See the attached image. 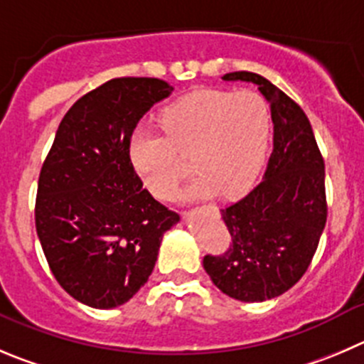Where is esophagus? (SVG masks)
<instances>
[{"mask_svg":"<svg viewBox=\"0 0 364 364\" xmlns=\"http://www.w3.org/2000/svg\"><path fill=\"white\" fill-rule=\"evenodd\" d=\"M213 209H214V207H213ZM214 210H216V209H214Z\"/></svg>","mask_w":364,"mask_h":364,"instance_id":"34e87169","label":"esophagus"}]
</instances>
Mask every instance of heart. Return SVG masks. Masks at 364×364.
Listing matches in <instances>:
<instances>
[{
    "mask_svg": "<svg viewBox=\"0 0 364 364\" xmlns=\"http://www.w3.org/2000/svg\"><path fill=\"white\" fill-rule=\"evenodd\" d=\"M161 124L164 132L136 128L128 144L134 169L157 198L175 195L188 157L196 178L186 198H236L257 178L269 137V110L257 92H191L162 110Z\"/></svg>",
    "mask_w": 364,
    "mask_h": 364,
    "instance_id": "b5f03b06",
    "label": "heart"
}]
</instances>
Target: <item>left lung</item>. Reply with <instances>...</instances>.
Wrapping results in <instances>:
<instances>
[{
    "label": "left lung",
    "mask_w": 364,
    "mask_h": 364,
    "mask_svg": "<svg viewBox=\"0 0 364 364\" xmlns=\"http://www.w3.org/2000/svg\"><path fill=\"white\" fill-rule=\"evenodd\" d=\"M227 82H252L269 103L273 151L257 188L221 209L230 247L205 255L218 289L241 302H264L293 288L320 243L327 221L325 164L304 110L257 73L236 71Z\"/></svg>",
    "instance_id": "8db88e82"
}]
</instances>
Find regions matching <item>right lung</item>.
<instances>
[{"label":"right lung","instance_id":"add662e5","mask_svg":"<svg viewBox=\"0 0 364 364\" xmlns=\"http://www.w3.org/2000/svg\"><path fill=\"white\" fill-rule=\"evenodd\" d=\"M171 91L159 78L105 82L62 117L41 169L36 228L46 261L62 288L95 309L123 306L143 288L180 220L143 188L128 155L141 117Z\"/></svg>","mask_w":364,"mask_h":364}]
</instances>
